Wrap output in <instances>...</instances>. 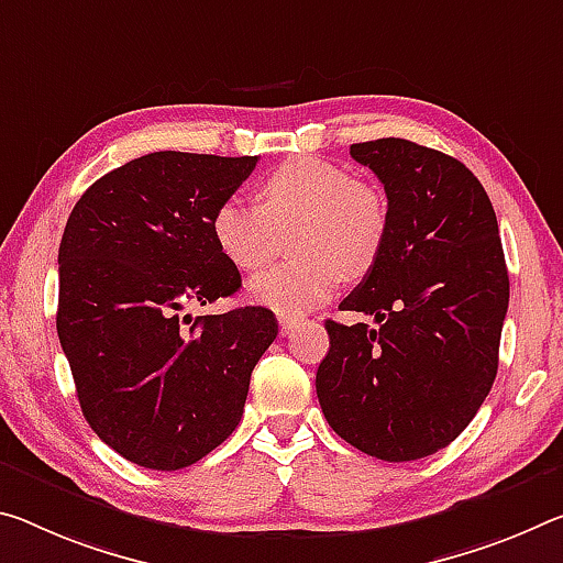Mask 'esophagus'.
Listing matches in <instances>:
<instances>
[{"label": "esophagus", "instance_id": "esophagus-1", "mask_svg": "<svg viewBox=\"0 0 563 563\" xmlns=\"http://www.w3.org/2000/svg\"><path fill=\"white\" fill-rule=\"evenodd\" d=\"M278 323H280V335H290L292 333V330H296V325H298V320L296 318H280L278 320Z\"/></svg>", "mask_w": 563, "mask_h": 563}]
</instances>
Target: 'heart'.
<instances>
[{
	"instance_id": "b5f03b06",
	"label": "heart",
	"mask_w": 563,
	"mask_h": 563,
	"mask_svg": "<svg viewBox=\"0 0 563 563\" xmlns=\"http://www.w3.org/2000/svg\"><path fill=\"white\" fill-rule=\"evenodd\" d=\"M220 253L243 273L263 271L290 234L298 255L250 283V296L296 318L330 298L335 285L376 271L388 245L390 210L378 187L320 157L285 159L257 183V205L230 198L212 216Z\"/></svg>"
}]
</instances>
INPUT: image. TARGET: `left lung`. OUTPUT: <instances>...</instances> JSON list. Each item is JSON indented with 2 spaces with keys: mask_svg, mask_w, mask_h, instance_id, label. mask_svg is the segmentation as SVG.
<instances>
[{
  "mask_svg": "<svg viewBox=\"0 0 563 563\" xmlns=\"http://www.w3.org/2000/svg\"><path fill=\"white\" fill-rule=\"evenodd\" d=\"M390 210L380 263L341 308L376 328L325 320L316 390L330 428L380 461H416L456 441L498 371L508 271L494 205L456 157L383 137L351 145Z\"/></svg>",
  "mask_w": 563,
  "mask_h": 563,
  "instance_id": "left-lung-1",
  "label": "left lung"
}]
</instances>
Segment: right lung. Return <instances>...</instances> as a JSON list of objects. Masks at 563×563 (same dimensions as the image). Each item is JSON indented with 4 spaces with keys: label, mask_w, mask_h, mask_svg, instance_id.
<instances>
[{
    "label": "right lung",
    "mask_w": 563,
    "mask_h": 563,
    "mask_svg": "<svg viewBox=\"0 0 563 563\" xmlns=\"http://www.w3.org/2000/svg\"><path fill=\"white\" fill-rule=\"evenodd\" d=\"M255 165L257 155H142L89 185L67 220L57 335L87 423L137 466L177 471L218 449L278 335L263 306L183 316L240 288L210 225Z\"/></svg>",
    "instance_id": "obj_1"
}]
</instances>
